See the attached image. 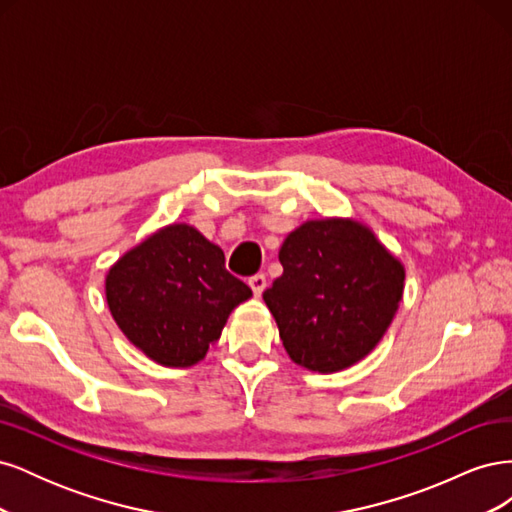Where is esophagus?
Listing matches in <instances>:
<instances>
[{"label": "esophagus", "mask_w": 512, "mask_h": 512, "mask_svg": "<svg viewBox=\"0 0 512 512\" xmlns=\"http://www.w3.org/2000/svg\"><path fill=\"white\" fill-rule=\"evenodd\" d=\"M250 288H252V292L256 294V297H260L262 292H265V288H267V275L265 273H256V275H252L250 277Z\"/></svg>", "instance_id": "34e87169"}]
</instances>
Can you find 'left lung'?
Returning <instances> with one entry per match:
<instances>
[{"label":"left lung","mask_w":512,"mask_h":512,"mask_svg":"<svg viewBox=\"0 0 512 512\" xmlns=\"http://www.w3.org/2000/svg\"><path fill=\"white\" fill-rule=\"evenodd\" d=\"M284 273L262 292L286 352L320 374L376 348L404 294V265L354 220H312L286 237Z\"/></svg>","instance_id":"8db88e82"}]
</instances>
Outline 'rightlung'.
<instances>
[{
    "instance_id": "right-lung-1",
    "label": "right lung",
    "mask_w": 512,
    "mask_h": 512,
    "mask_svg": "<svg viewBox=\"0 0 512 512\" xmlns=\"http://www.w3.org/2000/svg\"><path fill=\"white\" fill-rule=\"evenodd\" d=\"M252 290L224 252L188 224H170L121 256L106 275L108 309L130 342L166 367H190L218 342Z\"/></svg>"
}]
</instances>
